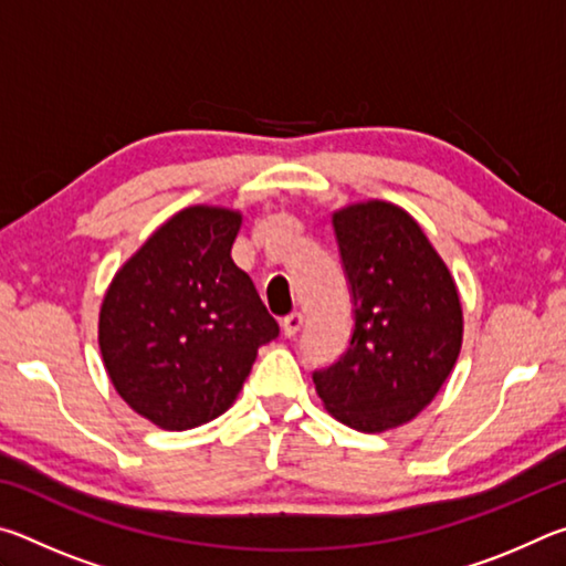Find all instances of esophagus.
I'll list each match as a JSON object with an SVG mask.
<instances>
[{"mask_svg": "<svg viewBox=\"0 0 566 566\" xmlns=\"http://www.w3.org/2000/svg\"><path fill=\"white\" fill-rule=\"evenodd\" d=\"M302 324H304V314L302 312H292V314H286V317L282 319V329H284V334L286 337H296V332L302 329Z\"/></svg>", "mask_w": 566, "mask_h": 566, "instance_id": "1", "label": "esophagus"}]
</instances>
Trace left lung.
Here are the masks:
<instances>
[{
    "label": "left lung",
    "instance_id": "1",
    "mask_svg": "<svg viewBox=\"0 0 566 566\" xmlns=\"http://www.w3.org/2000/svg\"><path fill=\"white\" fill-rule=\"evenodd\" d=\"M354 296L349 349L314 371L329 415L379 434L424 411L452 375L464 337L452 272L399 205L364 199L332 212Z\"/></svg>",
    "mask_w": 566,
    "mask_h": 566
}]
</instances>
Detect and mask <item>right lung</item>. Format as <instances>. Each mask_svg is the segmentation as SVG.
I'll use <instances>...</instances> for the list:
<instances>
[{"label": "right lung", "instance_id": "add662e5", "mask_svg": "<svg viewBox=\"0 0 566 566\" xmlns=\"http://www.w3.org/2000/svg\"><path fill=\"white\" fill-rule=\"evenodd\" d=\"M242 219L239 209L219 205L179 209L104 292L97 324L104 371L129 409L167 432L224 415L256 352L280 334L232 260Z\"/></svg>", "mask_w": 566, "mask_h": 566}]
</instances>
